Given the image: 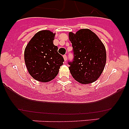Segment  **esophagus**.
Returning <instances> with one entry per match:
<instances>
[{"label":"esophagus","instance_id":"esophagus-1","mask_svg":"<svg viewBox=\"0 0 129 129\" xmlns=\"http://www.w3.org/2000/svg\"><path fill=\"white\" fill-rule=\"evenodd\" d=\"M63 57H64V61H66L67 60V55H63Z\"/></svg>","mask_w":129,"mask_h":129}]
</instances>
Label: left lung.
<instances>
[{"label":"left lung","mask_w":129,"mask_h":129,"mask_svg":"<svg viewBox=\"0 0 129 129\" xmlns=\"http://www.w3.org/2000/svg\"><path fill=\"white\" fill-rule=\"evenodd\" d=\"M73 58L68 61L72 76L79 83L88 84L96 81L106 63V50L99 37L88 29L69 33Z\"/></svg>","instance_id":"1"}]
</instances>
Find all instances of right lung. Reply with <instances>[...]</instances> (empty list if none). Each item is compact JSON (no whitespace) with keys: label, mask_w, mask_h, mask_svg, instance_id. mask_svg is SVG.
Wrapping results in <instances>:
<instances>
[{"label":"right lung","mask_w":129,"mask_h":129,"mask_svg":"<svg viewBox=\"0 0 129 129\" xmlns=\"http://www.w3.org/2000/svg\"><path fill=\"white\" fill-rule=\"evenodd\" d=\"M55 34L48 30L40 31L26 46L24 61L29 74L41 82H48L56 77L64 58L57 52L53 41Z\"/></svg>","instance_id":"right-lung-1"}]
</instances>
